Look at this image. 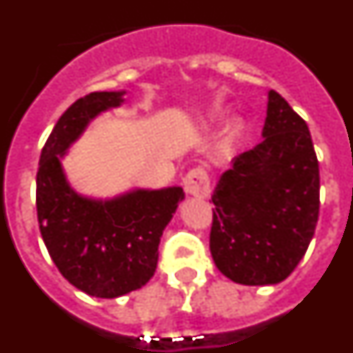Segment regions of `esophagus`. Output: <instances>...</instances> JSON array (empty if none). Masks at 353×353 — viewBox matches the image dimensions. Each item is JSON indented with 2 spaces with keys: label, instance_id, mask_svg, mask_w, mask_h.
Masks as SVG:
<instances>
[{
  "label": "esophagus",
  "instance_id": "esophagus-1",
  "mask_svg": "<svg viewBox=\"0 0 353 353\" xmlns=\"http://www.w3.org/2000/svg\"><path fill=\"white\" fill-rule=\"evenodd\" d=\"M183 189L187 194L196 198H207L210 192V180L201 168H196L183 176Z\"/></svg>",
  "mask_w": 353,
  "mask_h": 353
}]
</instances>
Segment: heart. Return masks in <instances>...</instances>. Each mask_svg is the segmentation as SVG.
<instances>
[{"instance_id": "heart-1", "label": "heart", "mask_w": 353, "mask_h": 353, "mask_svg": "<svg viewBox=\"0 0 353 353\" xmlns=\"http://www.w3.org/2000/svg\"><path fill=\"white\" fill-rule=\"evenodd\" d=\"M244 138V121L233 120L223 129L214 143V157L217 161H228L236 154Z\"/></svg>"}]
</instances>
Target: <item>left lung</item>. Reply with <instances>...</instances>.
Here are the masks:
<instances>
[{
  "mask_svg": "<svg viewBox=\"0 0 353 353\" xmlns=\"http://www.w3.org/2000/svg\"><path fill=\"white\" fill-rule=\"evenodd\" d=\"M261 138L233 159L212 194L215 267L248 286L285 281L307 251L320 210V171L307 123L274 90Z\"/></svg>",
  "mask_w": 353,
  "mask_h": 353,
  "instance_id": "1",
  "label": "left lung"
}]
</instances>
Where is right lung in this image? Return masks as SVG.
I'll use <instances>...</instances> for the list:
<instances>
[{"label":"right lung","instance_id":"add662e5","mask_svg":"<svg viewBox=\"0 0 353 353\" xmlns=\"http://www.w3.org/2000/svg\"><path fill=\"white\" fill-rule=\"evenodd\" d=\"M120 92H93L61 114L40 154L37 214L40 233L61 276L81 292L117 299L152 279L162 232L185 198L182 187L130 189L93 198L70 185L61 159L90 121L120 108Z\"/></svg>","mask_w":353,"mask_h":353}]
</instances>
